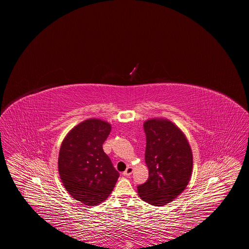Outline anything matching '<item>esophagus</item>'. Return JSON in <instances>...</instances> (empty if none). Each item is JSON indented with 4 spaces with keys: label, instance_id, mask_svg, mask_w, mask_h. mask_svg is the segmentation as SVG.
I'll use <instances>...</instances> for the list:
<instances>
[{
    "label": "esophagus",
    "instance_id": "34e87169",
    "mask_svg": "<svg viewBox=\"0 0 249 249\" xmlns=\"http://www.w3.org/2000/svg\"><path fill=\"white\" fill-rule=\"evenodd\" d=\"M132 172H133V167H132V166H128L127 169L123 172V174H124L125 176H130V175L132 174Z\"/></svg>",
    "mask_w": 249,
    "mask_h": 249
}]
</instances>
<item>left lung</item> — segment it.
<instances>
[{
  "instance_id": "8db88e82",
  "label": "left lung",
  "mask_w": 249,
  "mask_h": 249,
  "mask_svg": "<svg viewBox=\"0 0 249 249\" xmlns=\"http://www.w3.org/2000/svg\"><path fill=\"white\" fill-rule=\"evenodd\" d=\"M144 130L149 178L138 186V193L143 201L160 207L185 190L192 174L193 155L184 133L168 119H149Z\"/></svg>"
}]
</instances>
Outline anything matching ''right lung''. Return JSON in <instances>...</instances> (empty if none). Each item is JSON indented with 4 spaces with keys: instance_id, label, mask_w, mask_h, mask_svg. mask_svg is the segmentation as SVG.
Listing matches in <instances>:
<instances>
[{
    "instance_id": "1",
    "label": "right lung",
    "mask_w": 249,
    "mask_h": 249,
    "mask_svg": "<svg viewBox=\"0 0 249 249\" xmlns=\"http://www.w3.org/2000/svg\"><path fill=\"white\" fill-rule=\"evenodd\" d=\"M110 131L108 122L90 118L75 126L62 142L58 158L61 181L71 196L87 206L106 200L119 177L102 149Z\"/></svg>"
}]
</instances>
